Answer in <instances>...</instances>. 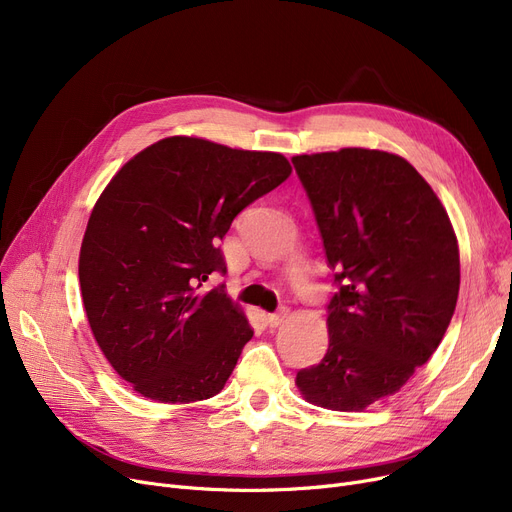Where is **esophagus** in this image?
Here are the masks:
<instances>
[{
	"label": "esophagus",
	"instance_id": "1",
	"mask_svg": "<svg viewBox=\"0 0 512 512\" xmlns=\"http://www.w3.org/2000/svg\"><path fill=\"white\" fill-rule=\"evenodd\" d=\"M286 315H288V309H286V307H282L280 311H276V313H270V315H267V324H270L272 328H278V326L282 324V321L286 319Z\"/></svg>",
	"mask_w": 512,
	"mask_h": 512
}]
</instances>
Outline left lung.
<instances>
[{"instance_id":"left-lung-1","label":"left lung","mask_w":512,"mask_h":512,"mask_svg":"<svg viewBox=\"0 0 512 512\" xmlns=\"http://www.w3.org/2000/svg\"><path fill=\"white\" fill-rule=\"evenodd\" d=\"M292 164L338 288L328 303V353L297 373V386L317 407L363 411L436 353L459 299V245L440 199L407 159L351 147Z\"/></svg>"}]
</instances>
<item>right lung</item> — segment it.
I'll return each instance as SVG.
<instances>
[{
	"label": "right lung",
	"mask_w": 512,
	"mask_h": 512,
	"mask_svg": "<svg viewBox=\"0 0 512 512\" xmlns=\"http://www.w3.org/2000/svg\"><path fill=\"white\" fill-rule=\"evenodd\" d=\"M292 168L270 151L195 137L157 141L105 186L80 247L78 280L93 336L122 380L157 402L218 394L253 338L220 284V240L236 215Z\"/></svg>",
	"instance_id": "obj_1"
}]
</instances>
